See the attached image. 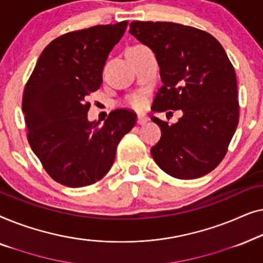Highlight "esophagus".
<instances>
[{
  "label": "esophagus",
  "instance_id": "obj_1",
  "mask_svg": "<svg viewBox=\"0 0 263 263\" xmlns=\"http://www.w3.org/2000/svg\"><path fill=\"white\" fill-rule=\"evenodd\" d=\"M147 122H148V117L145 116V115H138V123L140 125L146 124Z\"/></svg>",
  "mask_w": 263,
  "mask_h": 263
}]
</instances>
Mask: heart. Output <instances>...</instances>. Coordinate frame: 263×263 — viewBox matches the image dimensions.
Returning <instances> with one entry per match:
<instances>
[{
    "label": "heart",
    "instance_id": "obj_1",
    "mask_svg": "<svg viewBox=\"0 0 263 263\" xmlns=\"http://www.w3.org/2000/svg\"><path fill=\"white\" fill-rule=\"evenodd\" d=\"M127 104L129 106L134 107V109H141V107H143V105H145V99H143L142 96L134 95L129 97L127 100Z\"/></svg>",
    "mask_w": 263,
    "mask_h": 263
}]
</instances>
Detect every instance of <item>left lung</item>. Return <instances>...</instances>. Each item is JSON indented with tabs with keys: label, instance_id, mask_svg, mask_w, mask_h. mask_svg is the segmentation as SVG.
<instances>
[{
	"label": "left lung",
	"instance_id": "obj_1",
	"mask_svg": "<svg viewBox=\"0 0 263 263\" xmlns=\"http://www.w3.org/2000/svg\"><path fill=\"white\" fill-rule=\"evenodd\" d=\"M129 33L156 53L163 86L152 110H182L178 122L152 116L161 138L151 148L164 172L194 179L214 170L238 124L235 69L220 43L207 32L175 23L133 21Z\"/></svg>",
	"mask_w": 263,
	"mask_h": 263
}]
</instances>
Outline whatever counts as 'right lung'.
Here are the masks:
<instances>
[{"label": "right lung", "mask_w": 263, "mask_h": 263, "mask_svg": "<svg viewBox=\"0 0 263 263\" xmlns=\"http://www.w3.org/2000/svg\"><path fill=\"white\" fill-rule=\"evenodd\" d=\"M128 21L69 32L39 56L23 97L27 139L46 172L61 184L80 188L112 166L118 142L136 123L130 110L110 112L103 124L88 121L86 97L103 81V68Z\"/></svg>", "instance_id": "obj_1"}]
</instances>
